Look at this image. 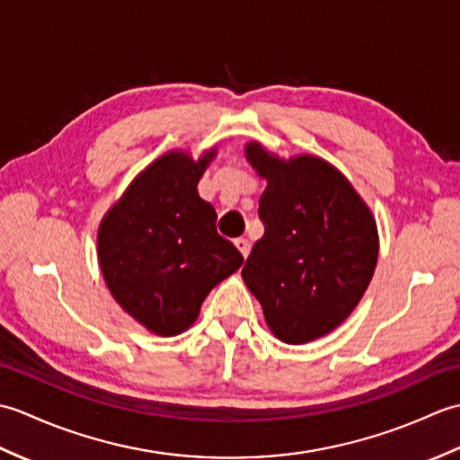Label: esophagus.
I'll list each match as a JSON object with an SVG mask.
<instances>
[{
	"instance_id": "34e87169",
	"label": "esophagus",
	"mask_w": 460,
	"mask_h": 460,
	"mask_svg": "<svg viewBox=\"0 0 460 460\" xmlns=\"http://www.w3.org/2000/svg\"><path fill=\"white\" fill-rule=\"evenodd\" d=\"M235 247L241 251V255L243 257H249V252H251V243L245 239V237H239V239H235Z\"/></svg>"
}]
</instances>
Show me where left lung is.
<instances>
[{"label": "left lung", "mask_w": 460, "mask_h": 460, "mask_svg": "<svg viewBox=\"0 0 460 460\" xmlns=\"http://www.w3.org/2000/svg\"><path fill=\"white\" fill-rule=\"evenodd\" d=\"M245 155L267 190L262 235L241 270L267 326L285 344H308L344 322L377 265V225L354 185L312 154L285 160L259 142Z\"/></svg>", "instance_id": "8db88e82"}]
</instances>
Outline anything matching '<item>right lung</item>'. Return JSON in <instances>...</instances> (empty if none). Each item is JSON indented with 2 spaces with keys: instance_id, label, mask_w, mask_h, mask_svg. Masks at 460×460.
Returning <instances> with one entry per match:
<instances>
[{
  "instance_id": "add662e5",
  "label": "right lung",
  "mask_w": 460,
  "mask_h": 460,
  "mask_svg": "<svg viewBox=\"0 0 460 460\" xmlns=\"http://www.w3.org/2000/svg\"><path fill=\"white\" fill-rule=\"evenodd\" d=\"M217 148L198 160L170 150L144 168L106 211L96 235L106 287L120 308L158 336H178L243 255L215 229L198 183Z\"/></svg>"
}]
</instances>
